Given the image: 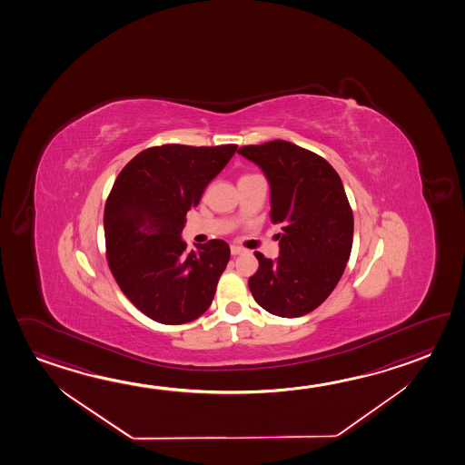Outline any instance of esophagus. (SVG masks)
<instances>
[{
  "label": "esophagus",
  "instance_id": "esophagus-1",
  "mask_svg": "<svg viewBox=\"0 0 465 465\" xmlns=\"http://www.w3.org/2000/svg\"><path fill=\"white\" fill-rule=\"evenodd\" d=\"M244 252V249L242 247H239V245H231V255H241V253Z\"/></svg>",
  "mask_w": 465,
  "mask_h": 465
}]
</instances>
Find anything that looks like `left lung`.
<instances>
[{"mask_svg": "<svg viewBox=\"0 0 465 465\" xmlns=\"http://www.w3.org/2000/svg\"><path fill=\"white\" fill-rule=\"evenodd\" d=\"M260 165L272 190L270 220L282 226L280 255L255 252L253 300L270 314L301 317L331 296L353 245V212L337 171L322 156L284 140L237 150Z\"/></svg>", "mask_w": 465, "mask_h": 465, "instance_id": "1", "label": "left lung"}]
</instances>
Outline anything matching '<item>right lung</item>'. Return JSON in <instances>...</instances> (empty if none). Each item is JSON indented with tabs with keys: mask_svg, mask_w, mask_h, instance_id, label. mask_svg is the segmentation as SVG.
Returning <instances> with one entry per match:
<instances>
[{
	"mask_svg": "<svg viewBox=\"0 0 465 465\" xmlns=\"http://www.w3.org/2000/svg\"><path fill=\"white\" fill-rule=\"evenodd\" d=\"M236 144H163L120 171L104 208L105 257L122 292L153 321L192 322L212 304L229 245L212 239L187 252L185 214L236 153Z\"/></svg>",
	"mask_w": 465,
	"mask_h": 465,
	"instance_id": "obj_1",
	"label": "right lung"
}]
</instances>
